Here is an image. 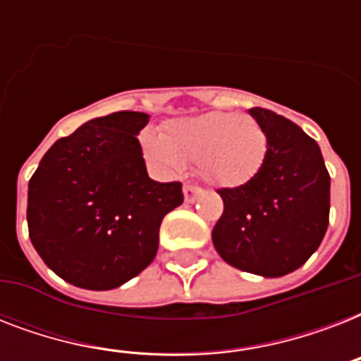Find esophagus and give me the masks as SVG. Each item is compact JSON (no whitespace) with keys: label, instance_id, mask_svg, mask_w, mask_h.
Listing matches in <instances>:
<instances>
[{"label":"esophagus","instance_id":"34e87169","mask_svg":"<svg viewBox=\"0 0 361 361\" xmlns=\"http://www.w3.org/2000/svg\"><path fill=\"white\" fill-rule=\"evenodd\" d=\"M202 192V189L197 185H191V183H187L185 187H183V195H185V202H195L197 200V197Z\"/></svg>","mask_w":361,"mask_h":361}]
</instances>
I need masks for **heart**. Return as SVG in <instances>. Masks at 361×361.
I'll use <instances>...</instances> for the list:
<instances>
[{
    "label": "heart",
    "mask_w": 361,
    "mask_h": 361,
    "mask_svg": "<svg viewBox=\"0 0 361 361\" xmlns=\"http://www.w3.org/2000/svg\"><path fill=\"white\" fill-rule=\"evenodd\" d=\"M142 149L152 166L180 174L185 161H197L204 180L217 187L245 185L262 169L268 133L247 114L208 112L164 125L163 135L146 133Z\"/></svg>",
    "instance_id": "obj_1"
}]
</instances>
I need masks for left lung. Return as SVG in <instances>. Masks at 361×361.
Returning <instances> with one entry per match:
<instances>
[{
    "instance_id": "1",
    "label": "left lung",
    "mask_w": 361,
    "mask_h": 361,
    "mask_svg": "<svg viewBox=\"0 0 361 361\" xmlns=\"http://www.w3.org/2000/svg\"><path fill=\"white\" fill-rule=\"evenodd\" d=\"M249 112L268 133V155L245 185L217 189L225 209L212 240L234 268L281 277L307 262L328 231L330 174L294 121L260 106Z\"/></svg>"
}]
</instances>
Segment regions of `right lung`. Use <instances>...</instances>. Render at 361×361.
Here are the masks:
<instances>
[{"label": "right lung", "instance_id": "right-lung-1", "mask_svg": "<svg viewBox=\"0 0 361 361\" xmlns=\"http://www.w3.org/2000/svg\"><path fill=\"white\" fill-rule=\"evenodd\" d=\"M149 121L121 110L59 138L31 176L27 228L48 268L71 285L110 290L157 255L164 215L183 202L180 181L152 180L136 135Z\"/></svg>", "mask_w": 361, "mask_h": 361}]
</instances>
